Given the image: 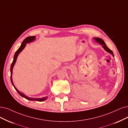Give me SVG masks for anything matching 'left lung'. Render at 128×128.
<instances>
[{
	"label": "left lung",
	"mask_w": 128,
	"mask_h": 128,
	"mask_svg": "<svg viewBox=\"0 0 128 128\" xmlns=\"http://www.w3.org/2000/svg\"><path fill=\"white\" fill-rule=\"evenodd\" d=\"M94 39L95 40L98 42H99V44H100L101 45H102L103 48L107 52H108V53H109L110 54H111L112 55V56L114 57V55H113V52L110 50L109 48H108V47H107V46L106 45V43L104 42L103 41V40H102V39L100 38H98V37H96V38H94Z\"/></svg>",
	"instance_id": "8db88e82"
}]
</instances>
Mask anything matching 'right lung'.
I'll list each match as a JSON object with an SVG mask.
<instances>
[{
	"mask_svg": "<svg viewBox=\"0 0 128 128\" xmlns=\"http://www.w3.org/2000/svg\"><path fill=\"white\" fill-rule=\"evenodd\" d=\"M36 38V37L34 36H30V37H26V38L24 40V41L22 42V43L20 46V48H19L18 49V50L16 52V53L15 54V55H14V60H13V61L12 62V65H11V67H10V73H11V75H10V80H11V82H12V85L14 86V88H15L16 90L17 91V92H18V93L20 94V95L23 97L24 98H26L27 100H30V101H39V102H42V101H43L45 100H46L47 98V97H43L42 98H30L28 97L27 96H26L25 94L22 93V92H20V91H18V90L17 89V88L15 86H14V84L13 83V82H12V69H13V68H14V65H15L16 62V60L17 58V57L18 56V54H20V52L22 50L25 48V47L26 46V44L27 43H29V42H32V41H34Z\"/></svg>",
	"mask_w": 128,
	"mask_h": 128,
	"instance_id": "1",
	"label": "right lung"
}]
</instances>
